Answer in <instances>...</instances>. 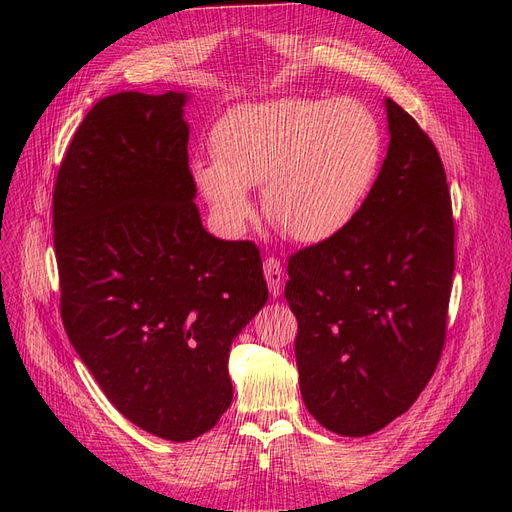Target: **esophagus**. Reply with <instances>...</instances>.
Segmentation results:
<instances>
[{
	"instance_id": "esophagus-1",
	"label": "esophagus",
	"mask_w": 512,
	"mask_h": 512,
	"mask_svg": "<svg viewBox=\"0 0 512 512\" xmlns=\"http://www.w3.org/2000/svg\"><path fill=\"white\" fill-rule=\"evenodd\" d=\"M265 277H267V284H269V290L273 297H280L284 290V269H282V262L275 256L265 258Z\"/></svg>"
}]
</instances>
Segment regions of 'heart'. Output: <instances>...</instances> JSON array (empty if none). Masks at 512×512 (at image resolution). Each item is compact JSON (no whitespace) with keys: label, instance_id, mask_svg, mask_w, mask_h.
I'll return each mask as SVG.
<instances>
[{"label":"heart","instance_id":"1","mask_svg":"<svg viewBox=\"0 0 512 512\" xmlns=\"http://www.w3.org/2000/svg\"><path fill=\"white\" fill-rule=\"evenodd\" d=\"M215 158L194 179L218 218L241 226L247 188L265 185V209L286 235L318 243L344 230L374 185L384 132L359 100H271L232 108L213 130Z\"/></svg>","mask_w":512,"mask_h":512}]
</instances>
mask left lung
I'll return each instance as SVG.
<instances>
[{
    "label": "left lung",
    "mask_w": 512,
    "mask_h": 512,
    "mask_svg": "<svg viewBox=\"0 0 512 512\" xmlns=\"http://www.w3.org/2000/svg\"><path fill=\"white\" fill-rule=\"evenodd\" d=\"M391 143L352 222L288 260L284 294L305 408L339 436H369L404 414L446 342L455 220L440 153L386 100Z\"/></svg>",
    "instance_id": "1"
}]
</instances>
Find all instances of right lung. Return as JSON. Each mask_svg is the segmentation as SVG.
<instances>
[{"label": "right lung", "mask_w": 512, "mask_h": 512, "mask_svg": "<svg viewBox=\"0 0 512 512\" xmlns=\"http://www.w3.org/2000/svg\"><path fill=\"white\" fill-rule=\"evenodd\" d=\"M183 104L177 91L102 98L53 190L70 344L128 421L173 442L228 410L230 344L269 299L256 243L200 222Z\"/></svg>", "instance_id": "add662e5"}]
</instances>
